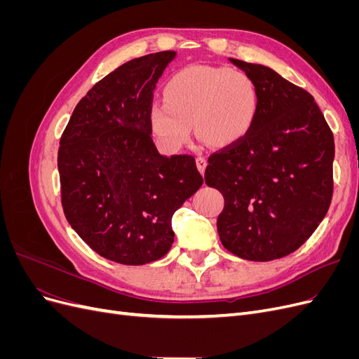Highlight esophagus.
<instances>
[{
  "instance_id": "obj_1",
  "label": "esophagus",
  "mask_w": 359,
  "mask_h": 359,
  "mask_svg": "<svg viewBox=\"0 0 359 359\" xmlns=\"http://www.w3.org/2000/svg\"><path fill=\"white\" fill-rule=\"evenodd\" d=\"M196 165H198L199 172H201V173H203V172H205V169H206V165H208V161H206V158H205L203 156H199V157L196 158Z\"/></svg>"
}]
</instances>
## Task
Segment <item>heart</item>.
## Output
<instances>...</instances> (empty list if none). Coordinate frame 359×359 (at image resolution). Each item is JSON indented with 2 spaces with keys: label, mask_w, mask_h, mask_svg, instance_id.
Instances as JSON below:
<instances>
[{
  "label": "heart",
  "mask_w": 359,
  "mask_h": 359,
  "mask_svg": "<svg viewBox=\"0 0 359 359\" xmlns=\"http://www.w3.org/2000/svg\"><path fill=\"white\" fill-rule=\"evenodd\" d=\"M165 99L151 103L148 123L166 153H177L189 142L191 126L214 148L241 142L252 132L260 107L256 82L229 67L184 69L166 83Z\"/></svg>",
  "instance_id": "b5f03b06"
}]
</instances>
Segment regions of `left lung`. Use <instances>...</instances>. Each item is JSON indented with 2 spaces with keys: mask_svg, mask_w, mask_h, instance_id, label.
<instances>
[{
  "mask_svg": "<svg viewBox=\"0 0 359 359\" xmlns=\"http://www.w3.org/2000/svg\"><path fill=\"white\" fill-rule=\"evenodd\" d=\"M231 62L256 82L260 107L241 142L210 156L205 182L224 198L217 219L224 248L268 262L295 252L327 215L334 136L310 93L260 64Z\"/></svg>",
  "mask_w": 359,
  "mask_h": 359,
  "instance_id": "8db88e82",
  "label": "left lung"
}]
</instances>
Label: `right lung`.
I'll return each mask as SVG.
<instances>
[{
  "mask_svg": "<svg viewBox=\"0 0 359 359\" xmlns=\"http://www.w3.org/2000/svg\"><path fill=\"white\" fill-rule=\"evenodd\" d=\"M173 50L135 58L97 82L74 107L60 140L66 219L95 253L145 265L173 243L172 215L203 178L193 156H161L148 112Z\"/></svg>",
  "mask_w": 359,
  "mask_h": 359,
  "instance_id": "obj_1",
  "label": "right lung"
}]
</instances>
